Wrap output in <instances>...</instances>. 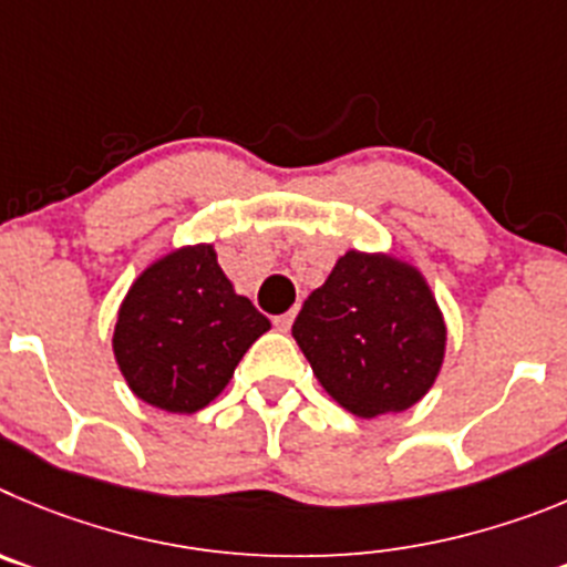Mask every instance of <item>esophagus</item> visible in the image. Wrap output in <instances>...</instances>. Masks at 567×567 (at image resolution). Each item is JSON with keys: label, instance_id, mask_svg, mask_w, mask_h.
<instances>
[{"label": "esophagus", "instance_id": "34e87169", "mask_svg": "<svg viewBox=\"0 0 567 567\" xmlns=\"http://www.w3.org/2000/svg\"><path fill=\"white\" fill-rule=\"evenodd\" d=\"M293 310H288V313H282V316H277V319H274V324H277V330H282V333H288L290 330V324H293Z\"/></svg>", "mask_w": 567, "mask_h": 567}]
</instances>
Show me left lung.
<instances>
[{
  "label": "left lung",
  "mask_w": 567,
  "mask_h": 567,
  "mask_svg": "<svg viewBox=\"0 0 567 567\" xmlns=\"http://www.w3.org/2000/svg\"><path fill=\"white\" fill-rule=\"evenodd\" d=\"M293 339L333 401L375 417L410 410L435 384L446 324L415 268L347 251L305 299Z\"/></svg>",
  "instance_id": "8db88e82"
}]
</instances>
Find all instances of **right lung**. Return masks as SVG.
<instances>
[{
    "mask_svg": "<svg viewBox=\"0 0 567 567\" xmlns=\"http://www.w3.org/2000/svg\"><path fill=\"white\" fill-rule=\"evenodd\" d=\"M265 330L271 321L234 293L214 248L195 246L157 259L135 279L112 350L141 401L188 415L226 390Z\"/></svg>",
    "mask_w": 567,
    "mask_h": 567,
    "instance_id": "1",
    "label": "right lung"
}]
</instances>
